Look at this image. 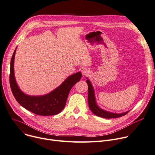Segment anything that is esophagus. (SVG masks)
<instances>
[{
  "label": "esophagus",
  "mask_w": 155,
  "mask_h": 155,
  "mask_svg": "<svg viewBox=\"0 0 155 155\" xmlns=\"http://www.w3.org/2000/svg\"><path fill=\"white\" fill-rule=\"evenodd\" d=\"M90 70L87 68H84L81 70V74L84 76H87L90 74Z\"/></svg>",
  "instance_id": "obj_1"
}]
</instances>
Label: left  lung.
<instances>
[{
  "mask_svg": "<svg viewBox=\"0 0 155 155\" xmlns=\"http://www.w3.org/2000/svg\"><path fill=\"white\" fill-rule=\"evenodd\" d=\"M87 78V83L88 84V105H89L90 109L91 110V111L93 112L94 114L101 118H118L122 116H124L130 111H128L122 113H115L109 112V111L104 110L103 109H101L97 104L94 88H93V86L91 84L90 81L88 79V78Z\"/></svg>",
  "mask_w": 155,
  "mask_h": 155,
  "instance_id": "1",
  "label": "left lung"
}]
</instances>
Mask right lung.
I'll return each instance as SVG.
<instances>
[{
	"instance_id": "obj_1",
	"label": "right lung",
	"mask_w": 155,
	"mask_h": 155,
	"mask_svg": "<svg viewBox=\"0 0 155 155\" xmlns=\"http://www.w3.org/2000/svg\"><path fill=\"white\" fill-rule=\"evenodd\" d=\"M15 51L10 61L9 79L10 88L16 100L24 108L38 115L50 116L58 114L66 105L71 88L81 79V72L78 71L69 76L59 87L47 95L30 96L20 90L16 83L14 70Z\"/></svg>"
}]
</instances>
